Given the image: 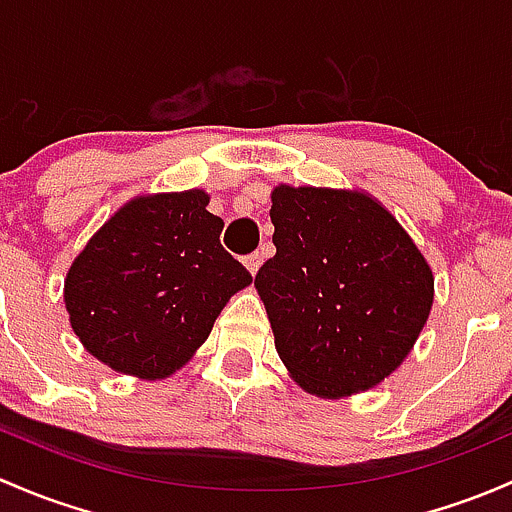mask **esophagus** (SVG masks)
I'll return each mask as SVG.
<instances>
[{
  "instance_id": "1",
  "label": "esophagus",
  "mask_w": 512,
  "mask_h": 512,
  "mask_svg": "<svg viewBox=\"0 0 512 512\" xmlns=\"http://www.w3.org/2000/svg\"><path fill=\"white\" fill-rule=\"evenodd\" d=\"M244 263H246V268H249L251 276H254V273L258 271V268H261V263H263V254H261V251H254V254H249V256L244 258Z\"/></svg>"
}]
</instances>
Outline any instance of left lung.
<instances>
[{"instance_id": "1", "label": "left lung", "mask_w": 512, "mask_h": 512, "mask_svg": "<svg viewBox=\"0 0 512 512\" xmlns=\"http://www.w3.org/2000/svg\"><path fill=\"white\" fill-rule=\"evenodd\" d=\"M271 221L276 256L254 286L283 365L323 399L377 387L409 355L434 303L412 236L357 189L278 184Z\"/></svg>"}]
</instances>
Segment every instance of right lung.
I'll return each mask as SVG.
<instances>
[{
    "label": "right lung",
    "instance_id": "1",
    "mask_svg": "<svg viewBox=\"0 0 512 512\" xmlns=\"http://www.w3.org/2000/svg\"><path fill=\"white\" fill-rule=\"evenodd\" d=\"M209 194L130 199L93 234L63 283L73 333L110 370L165 379L192 360L251 273L224 251Z\"/></svg>",
    "mask_w": 512,
    "mask_h": 512
}]
</instances>
